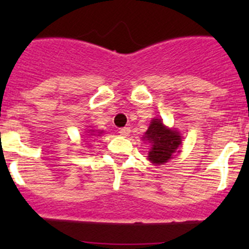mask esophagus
<instances>
[{
	"label": "esophagus",
	"mask_w": 249,
	"mask_h": 249,
	"mask_svg": "<svg viewBox=\"0 0 249 249\" xmlns=\"http://www.w3.org/2000/svg\"><path fill=\"white\" fill-rule=\"evenodd\" d=\"M130 132H131V130H130V127H123V129L119 130V134L122 135V136H124V137L129 136Z\"/></svg>",
	"instance_id": "esophagus-1"
}]
</instances>
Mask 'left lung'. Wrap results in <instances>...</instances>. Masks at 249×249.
Here are the masks:
<instances>
[{"mask_svg": "<svg viewBox=\"0 0 249 249\" xmlns=\"http://www.w3.org/2000/svg\"><path fill=\"white\" fill-rule=\"evenodd\" d=\"M142 139L152 145L148 153V160L155 165H162L169 161L182 144L179 132L165 126L161 119H153Z\"/></svg>", "mask_w": 249, "mask_h": 249, "instance_id": "left-lung-1", "label": "left lung"}]
</instances>
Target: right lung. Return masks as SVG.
<instances>
[{"label": "right lung", "mask_w": 249, "mask_h": 249, "mask_svg": "<svg viewBox=\"0 0 249 249\" xmlns=\"http://www.w3.org/2000/svg\"><path fill=\"white\" fill-rule=\"evenodd\" d=\"M89 131L91 132V134H90V136H95V135H96V134H92V132H95V130H89ZM100 134H102V131H100L99 135H100ZM99 135H97V136H99Z\"/></svg>", "instance_id": "obj_1"}]
</instances>
